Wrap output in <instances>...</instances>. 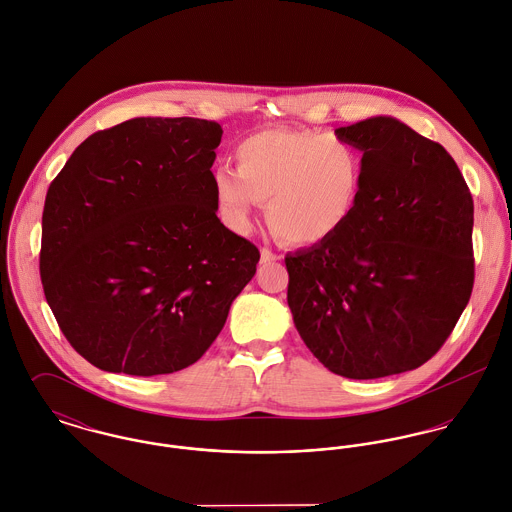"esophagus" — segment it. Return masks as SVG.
<instances>
[{
    "instance_id": "34e87169",
    "label": "esophagus",
    "mask_w": 512,
    "mask_h": 512,
    "mask_svg": "<svg viewBox=\"0 0 512 512\" xmlns=\"http://www.w3.org/2000/svg\"><path fill=\"white\" fill-rule=\"evenodd\" d=\"M279 259H281V257H279L277 253H273L271 249H267V247L261 249V261H263V263H273V261H279Z\"/></svg>"
}]
</instances>
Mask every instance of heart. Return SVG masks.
<instances>
[{
  "mask_svg": "<svg viewBox=\"0 0 512 512\" xmlns=\"http://www.w3.org/2000/svg\"><path fill=\"white\" fill-rule=\"evenodd\" d=\"M237 169L220 165L212 184L224 220L245 231L259 202L269 226L294 245L328 241L353 216L363 182L359 149L326 131L263 129L235 147Z\"/></svg>",
  "mask_w": 512,
  "mask_h": 512,
  "instance_id": "b5f03b06",
  "label": "heart"
}]
</instances>
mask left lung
<instances>
[{
    "instance_id": "obj_1",
    "label": "left lung",
    "mask_w": 512,
    "mask_h": 512,
    "mask_svg": "<svg viewBox=\"0 0 512 512\" xmlns=\"http://www.w3.org/2000/svg\"><path fill=\"white\" fill-rule=\"evenodd\" d=\"M336 135L363 153L349 222L284 257L288 308L314 357L347 379L426 363L473 288V198L450 153L391 115Z\"/></svg>"
}]
</instances>
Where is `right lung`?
I'll return each instance as SVG.
<instances>
[{
  "label": "right lung",
  "mask_w": 512,
  "mask_h": 512,
  "mask_svg": "<svg viewBox=\"0 0 512 512\" xmlns=\"http://www.w3.org/2000/svg\"><path fill=\"white\" fill-rule=\"evenodd\" d=\"M222 125L133 117L90 135L51 182L41 281L70 345L108 373L196 363L257 271L212 184Z\"/></svg>",
  "instance_id": "obj_1"
}]
</instances>
